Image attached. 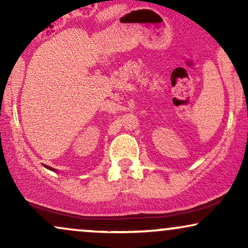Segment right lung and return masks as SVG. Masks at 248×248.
<instances>
[{
    "mask_svg": "<svg viewBox=\"0 0 248 248\" xmlns=\"http://www.w3.org/2000/svg\"><path fill=\"white\" fill-rule=\"evenodd\" d=\"M44 167L46 168V169H49V170H52V171H56V169H53V168H51V167H47V166H45V164H44Z\"/></svg>",
    "mask_w": 248,
    "mask_h": 248,
    "instance_id": "right-lung-1",
    "label": "right lung"
}]
</instances>
